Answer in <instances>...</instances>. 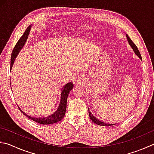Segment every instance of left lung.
Masks as SVG:
<instances>
[{"label": "left lung", "mask_w": 154, "mask_h": 154, "mask_svg": "<svg viewBox=\"0 0 154 154\" xmlns=\"http://www.w3.org/2000/svg\"><path fill=\"white\" fill-rule=\"evenodd\" d=\"M127 40H128V43H129V44H130V46H131V48H133V51L135 52V54H136L137 55L139 58H140V59L142 60L141 54H140V52H139V51L137 47V46L135 45V44L133 43V42L131 40L130 38L128 37L127 34ZM88 111H89V118H90V119L91 120L92 122H94L95 124H96V125H100V126H106V127H109V126L114 125L116 124V123H108V122H104V121H100V120H99L98 119H97L96 117H95L94 116H93V114H92L91 113V112L89 111V108H88Z\"/></svg>", "instance_id": "left-lung-1"}]
</instances>
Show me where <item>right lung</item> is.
<instances>
[{"label":"right lung","mask_w":154,"mask_h":154,"mask_svg":"<svg viewBox=\"0 0 154 154\" xmlns=\"http://www.w3.org/2000/svg\"><path fill=\"white\" fill-rule=\"evenodd\" d=\"M31 26L27 27L26 32H24L23 35L21 36L19 39L17 43L14 48L12 54H11V69H12L14 61L15 60V58L18 55L19 52H20L21 48H23L25 45V43L26 42L28 38L29 33L30 32ZM73 88V84L71 82H69L65 83V84L61 86L60 89V100L58 102V104L57 107H56L54 110L50 113L46 114V115L42 116H29L28 114H26L22 111L19 107V110L23 113L25 116H27V118L29 119H32V121L38 122L39 124L42 125H51L54 123H57V122L61 121L65 116V114L66 110V102H67V97L69 94L70 91Z\"/></svg>","instance_id":"right-lung-1"}]
</instances>
